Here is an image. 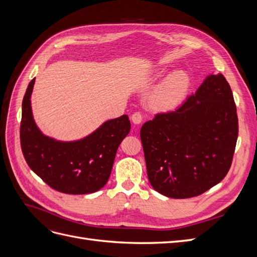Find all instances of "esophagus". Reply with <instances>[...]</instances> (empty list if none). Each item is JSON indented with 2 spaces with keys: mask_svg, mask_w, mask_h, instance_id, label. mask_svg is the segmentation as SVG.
<instances>
[{
  "mask_svg": "<svg viewBox=\"0 0 257 257\" xmlns=\"http://www.w3.org/2000/svg\"><path fill=\"white\" fill-rule=\"evenodd\" d=\"M143 119H144V115L141 112H134L133 114H132V121H133V123H135V124L142 123Z\"/></svg>",
  "mask_w": 257,
  "mask_h": 257,
  "instance_id": "34e87169",
  "label": "esophagus"
}]
</instances>
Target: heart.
I'll list each match as a JSON object with an SVG mask.
<instances>
[{
    "label": "heart",
    "mask_w": 257,
    "mask_h": 257,
    "mask_svg": "<svg viewBox=\"0 0 257 257\" xmlns=\"http://www.w3.org/2000/svg\"><path fill=\"white\" fill-rule=\"evenodd\" d=\"M189 79L182 72H177L170 75L163 82L157 92L158 103L164 108H170L176 105L188 89Z\"/></svg>",
    "instance_id": "b5f03b06"
}]
</instances>
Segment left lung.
<instances>
[{"label":"left lung","instance_id":"1","mask_svg":"<svg viewBox=\"0 0 257 257\" xmlns=\"http://www.w3.org/2000/svg\"><path fill=\"white\" fill-rule=\"evenodd\" d=\"M237 137L231 89L213 73L175 111L158 113L142 126L150 184L170 198L200 195L227 175Z\"/></svg>","mask_w":257,"mask_h":257}]
</instances>
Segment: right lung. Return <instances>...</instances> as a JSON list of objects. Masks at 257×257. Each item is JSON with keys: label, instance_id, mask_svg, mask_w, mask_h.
Instances as JSON below:
<instances>
[{"label": "right lung", "instance_id": "1", "mask_svg": "<svg viewBox=\"0 0 257 257\" xmlns=\"http://www.w3.org/2000/svg\"><path fill=\"white\" fill-rule=\"evenodd\" d=\"M35 78L22 100L20 143L30 168L50 188L65 194H90L100 190L111 174L116 150L130 133L126 114L105 121L78 141L61 142L37 127L31 107Z\"/></svg>", "mask_w": 257, "mask_h": 257}]
</instances>
